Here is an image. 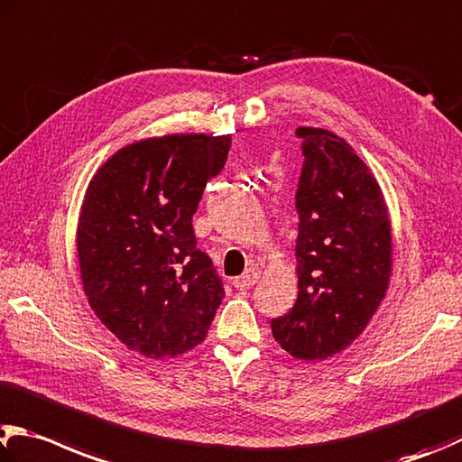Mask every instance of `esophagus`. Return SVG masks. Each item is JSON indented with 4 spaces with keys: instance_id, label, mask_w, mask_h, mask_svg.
Instances as JSON below:
<instances>
[{
    "instance_id": "1",
    "label": "esophagus",
    "mask_w": 462,
    "mask_h": 462,
    "mask_svg": "<svg viewBox=\"0 0 462 462\" xmlns=\"http://www.w3.org/2000/svg\"><path fill=\"white\" fill-rule=\"evenodd\" d=\"M256 281H258V273L254 271V268H248L246 273H242L240 276H236L232 284H234V289H236V291H246V289L253 287Z\"/></svg>"
}]
</instances>
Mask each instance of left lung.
I'll use <instances>...</instances> for the list:
<instances>
[{"instance_id":"obj_1","label":"left lung","mask_w":462,"mask_h":462,"mask_svg":"<svg viewBox=\"0 0 462 462\" xmlns=\"http://www.w3.org/2000/svg\"><path fill=\"white\" fill-rule=\"evenodd\" d=\"M303 165L295 194L299 295L271 321L292 357L323 362L349 347L388 291L392 230L382 189L346 141L300 127Z\"/></svg>"}]
</instances>
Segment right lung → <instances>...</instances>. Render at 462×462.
<instances>
[{
    "label": "right lung",
    "mask_w": 462,
    "mask_h": 462,
    "mask_svg": "<svg viewBox=\"0 0 462 462\" xmlns=\"http://www.w3.org/2000/svg\"><path fill=\"white\" fill-rule=\"evenodd\" d=\"M232 137L165 135L123 147L88 183L77 248L88 305L129 349L175 357L206 339L224 282L191 226Z\"/></svg>",
    "instance_id": "right-lung-1"
}]
</instances>
